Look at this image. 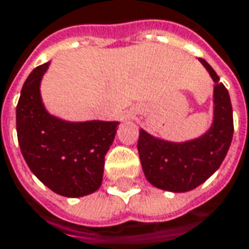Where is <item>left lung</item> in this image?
Instances as JSON below:
<instances>
[{"instance_id": "left-lung-1", "label": "left lung", "mask_w": 249, "mask_h": 249, "mask_svg": "<svg viewBox=\"0 0 249 249\" xmlns=\"http://www.w3.org/2000/svg\"><path fill=\"white\" fill-rule=\"evenodd\" d=\"M215 82L214 121L210 130L196 140L175 143L157 140L140 130L138 153L146 179L157 188L186 193L200 186L217 171L233 138V112L225 85L213 68L199 59Z\"/></svg>"}]
</instances>
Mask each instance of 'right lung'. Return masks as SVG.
Segmentation results:
<instances>
[{
	"label": "right lung",
	"mask_w": 249,
	"mask_h": 249,
	"mask_svg": "<svg viewBox=\"0 0 249 249\" xmlns=\"http://www.w3.org/2000/svg\"><path fill=\"white\" fill-rule=\"evenodd\" d=\"M50 62L31 71L16 107L17 140L24 160L54 193L78 198L100 187L104 156L118 122L70 123L50 115L40 97V80Z\"/></svg>",
	"instance_id": "add662e5"
}]
</instances>
